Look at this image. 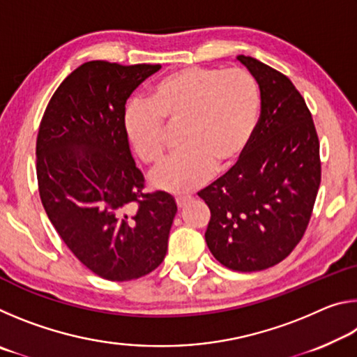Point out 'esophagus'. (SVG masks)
Segmentation results:
<instances>
[{"label": "esophagus", "mask_w": 357, "mask_h": 357, "mask_svg": "<svg viewBox=\"0 0 357 357\" xmlns=\"http://www.w3.org/2000/svg\"><path fill=\"white\" fill-rule=\"evenodd\" d=\"M192 200V197L190 195H178L176 197V204H178V208H184L187 203H189Z\"/></svg>", "instance_id": "esophagus-1"}]
</instances>
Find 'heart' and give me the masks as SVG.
Masks as SVG:
<instances>
[{
  "instance_id": "obj_1",
  "label": "heart",
  "mask_w": 357,
  "mask_h": 357,
  "mask_svg": "<svg viewBox=\"0 0 357 357\" xmlns=\"http://www.w3.org/2000/svg\"><path fill=\"white\" fill-rule=\"evenodd\" d=\"M261 98L243 68H184L162 78L149 100L134 98L124 110V129L148 165L164 160L168 128H178L181 148L153 174L162 190L187 192L203 184L214 167L239 160L255 134Z\"/></svg>"
}]
</instances>
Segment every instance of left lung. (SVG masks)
Masks as SVG:
<instances>
[{
    "label": "left lung",
    "instance_id": "8db88e82",
    "mask_svg": "<svg viewBox=\"0 0 357 357\" xmlns=\"http://www.w3.org/2000/svg\"><path fill=\"white\" fill-rule=\"evenodd\" d=\"M238 59L258 82L261 113L244 154L198 197L211 211L204 238L214 258L255 273L283 261L304 236L321 160L312 113L291 80L252 56Z\"/></svg>",
    "mask_w": 357,
    "mask_h": 357
}]
</instances>
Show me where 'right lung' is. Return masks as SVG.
<instances>
[{"instance_id": "1", "label": "right lung", "mask_w": 357, "mask_h": 357, "mask_svg": "<svg viewBox=\"0 0 357 357\" xmlns=\"http://www.w3.org/2000/svg\"><path fill=\"white\" fill-rule=\"evenodd\" d=\"M159 64L88 61L64 78L40 119L36 173L42 206L83 266L112 282L164 261L176 203L144 192L130 154L126 102Z\"/></svg>"}]
</instances>
